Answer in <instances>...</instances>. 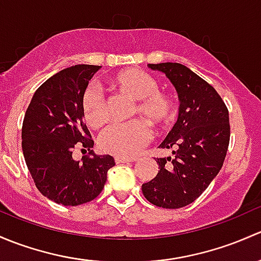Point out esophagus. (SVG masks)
Instances as JSON below:
<instances>
[{
  "label": "esophagus",
  "mask_w": 261,
  "mask_h": 261,
  "mask_svg": "<svg viewBox=\"0 0 261 261\" xmlns=\"http://www.w3.org/2000/svg\"><path fill=\"white\" fill-rule=\"evenodd\" d=\"M134 158H122V157H115V163L119 165V163H129V162H134Z\"/></svg>",
  "instance_id": "34e87169"
}]
</instances>
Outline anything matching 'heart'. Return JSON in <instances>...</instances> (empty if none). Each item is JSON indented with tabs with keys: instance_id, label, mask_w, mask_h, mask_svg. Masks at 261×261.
<instances>
[{
	"instance_id": "obj_1",
	"label": "heart",
	"mask_w": 261,
	"mask_h": 261,
	"mask_svg": "<svg viewBox=\"0 0 261 261\" xmlns=\"http://www.w3.org/2000/svg\"><path fill=\"white\" fill-rule=\"evenodd\" d=\"M118 89L134 100L132 115H141L149 124L163 127L171 120L174 101L166 91L158 89V82L139 69H127L114 77ZM82 109L90 127L107 120V99L98 88L90 87L83 94ZM150 129L144 120L134 119L124 124H113L101 132L98 146L103 152L122 158H132L150 141Z\"/></svg>"
}]
</instances>
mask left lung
<instances>
[{
    "label": "left lung",
    "instance_id": "8db88e82",
    "mask_svg": "<svg viewBox=\"0 0 261 261\" xmlns=\"http://www.w3.org/2000/svg\"><path fill=\"white\" fill-rule=\"evenodd\" d=\"M165 72L178 93L176 124L161 143L174 158H157V176L142 185L144 197L163 208L192 203L224 165L230 142L229 111L211 84L178 63L149 64Z\"/></svg>",
    "mask_w": 261,
    "mask_h": 261
}]
</instances>
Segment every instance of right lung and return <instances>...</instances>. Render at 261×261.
<instances>
[{
  "label": "right lung",
  "instance_id": "add662e5",
  "mask_svg": "<svg viewBox=\"0 0 261 261\" xmlns=\"http://www.w3.org/2000/svg\"><path fill=\"white\" fill-rule=\"evenodd\" d=\"M96 65H75L49 77L35 91L22 123V152L37 190L51 201L77 206L94 200L107 182L112 155L94 154L83 122L82 99ZM90 150L80 163L72 153Z\"/></svg>",
  "mask_w": 261,
  "mask_h": 261
}]
</instances>
